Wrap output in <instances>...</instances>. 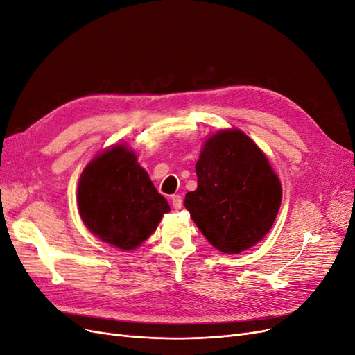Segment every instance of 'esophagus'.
<instances>
[{"label": "esophagus", "mask_w": 355, "mask_h": 355, "mask_svg": "<svg viewBox=\"0 0 355 355\" xmlns=\"http://www.w3.org/2000/svg\"><path fill=\"white\" fill-rule=\"evenodd\" d=\"M171 206H173L175 210H180L182 209V197L180 196L171 197Z\"/></svg>", "instance_id": "34e87169"}]
</instances>
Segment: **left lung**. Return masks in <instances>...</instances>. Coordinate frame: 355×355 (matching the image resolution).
Masks as SVG:
<instances>
[{"label": "left lung", "instance_id": "left-lung-1", "mask_svg": "<svg viewBox=\"0 0 355 355\" xmlns=\"http://www.w3.org/2000/svg\"><path fill=\"white\" fill-rule=\"evenodd\" d=\"M198 185L185 207L207 241L239 254L272 228L282 204V182L268 157L240 128H223L202 142L196 164Z\"/></svg>", "mask_w": 355, "mask_h": 355}]
</instances>
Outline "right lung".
I'll return each instance as SVG.
<instances>
[{
  "label": "right lung",
  "instance_id": "1",
  "mask_svg": "<svg viewBox=\"0 0 355 355\" xmlns=\"http://www.w3.org/2000/svg\"><path fill=\"white\" fill-rule=\"evenodd\" d=\"M81 220L103 243L135 250L170 211L132 148L118 144L98 153L78 180Z\"/></svg>",
  "mask_w": 355,
  "mask_h": 355
}]
</instances>
